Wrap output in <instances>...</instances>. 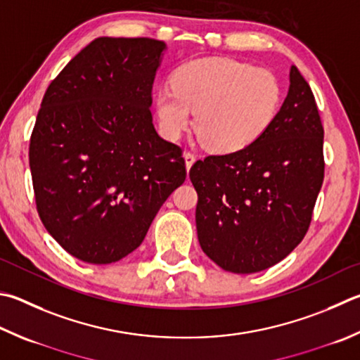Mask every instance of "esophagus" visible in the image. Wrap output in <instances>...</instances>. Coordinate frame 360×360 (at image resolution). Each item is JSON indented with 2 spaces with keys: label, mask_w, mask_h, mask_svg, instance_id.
Here are the masks:
<instances>
[{
  "label": "esophagus",
  "mask_w": 360,
  "mask_h": 360,
  "mask_svg": "<svg viewBox=\"0 0 360 360\" xmlns=\"http://www.w3.org/2000/svg\"><path fill=\"white\" fill-rule=\"evenodd\" d=\"M184 160H186V168H187V172H188V169H191V167L195 163V160H197V155H195L193 153L186 151L184 153Z\"/></svg>",
  "instance_id": "34e87169"
}]
</instances>
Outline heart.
I'll return each instance as SVG.
<instances>
[{
    "label": "heart",
    "instance_id": "heart-1",
    "mask_svg": "<svg viewBox=\"0 0 360 360\" xmlns=\"http://www.w3.org/2000/svg\"><path fill=\"white\" fill-rule=\"evenodd\" d=\"M173 89L155 96L163 136L179 139L195 117V132L214 153L243 151L266 134L283 101L282 82L272 70L231 58H201L173 75Z\"/></svg>",
    "mask_w": 360,
    "mask_h": 360
}]
</instances>
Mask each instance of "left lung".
I'll list each match as a JSON object with an SVG mask.
<instances>
[{
	"instance_id": "left-lung-1",
	"label": "left lung",
	"mask_w": 360,
	"mask_h": 360,
	"mask_svg": "<svg viewBox=\"0 0 360 360\" xmlns=\"http://www.w3.org/2000/svg\"><path fill=\"white\" fill-rule=\"evenodd\" d=\"M323 136L315 97L291 66L288 94L261 139L193 163L198 240L215 264L259 272L299 245L324 179Z\"/></svg>"
}]
</instances>
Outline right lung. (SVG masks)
<instances>
[{
	"mask_svg": "<svg viewBox=\"0 0 360 360\" xmlns=\"http://www.w3.org/2000/svg\"><path fill=\"white\" fill-rule=\"evenodd\" d=\"M165 42L97 37L45 91L30 141L44 226L72 257L110 264L139 247L186 181L179 146L153 124Z\"/></svg>",
	"mask_w": 360,
	"mask_h": 360,
	"instance_id": "obj_1",
	"label": "right lung"
}]
</instances>
